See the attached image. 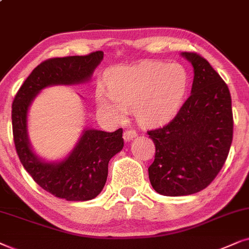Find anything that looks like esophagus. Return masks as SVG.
<instances>
[{
	"label": "esophagus",
	"instance_id": "obj_1",
	"mask_svg": "<svg viewBox=\"0 0 249 249\" xmlns=\"http://www.w3.org/2000/svg\"><path fill=\"white\" fill-rule=\"evenodd\" d=\"M137 132L134 130H126L124 132V134H123V138H124V141H131L133 140V139L137 137Z\"/></svg>",
	"mask_w": 249,
	"mask_h": 249
}]
</instances>
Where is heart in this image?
Instances as JSON below:
<instances>
[{
  "instance_id": "1",
  "label": "heart",
  "mask_w": 249,
  "mask_h": 249,
  "mask_svg": "<svg viewBox=\"0 0 249 249\" xmlns=\"http://www.w3.org/2000/svg\"><path fill=\"white\" fill-rule=\"evenodd\" d=\"M189 82L187 68L178 62L145 60L117 66L107 72L109 89L98 88V106L118 119L134 108L135 117L142 126H161L180 110Z\"/></svg>"
}]
</instances>
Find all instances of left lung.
I'll use <instances>...</instances> for the list:
<instances>
[{
    "label": "left lung",
    "instance_id": "1",
    "mask_svg": "<svg viewBox=\"0 0 249 249\" xmlns=\"http://www.w3.org/2000/svg\"><path fill=\"white\" fill-rule=\"evenodd\" d=\"M181 55L194 67L190 97L173 121L148 132L156 147L149 180L158 194L170 197L208 187L227 160L233 134L228 85L199 54Z\"/></svg>",
    "mask_w": 249,
    "mask_h": 249
}]
</instances>
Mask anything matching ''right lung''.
Listing matches in <instances>:
<instances>
[{
  "instance_id": "add662e5",
  "label": "right lung",
  "mask_w": 249,
  "mask_h": 249,
  "mask_svg": "<svg viewBox=\"0 0 249 249\" xmlns=\"http://www.w3.org/2000/svg\"><path fill=\"white\" fill-rule=\"evenodd\" d=\"M104 52L49 59L38 65L17 92L12 104V131L17 154L34 181L53 196L69 201L93 199L105 187L109 160L124 147L123 130L105 132L85 128L74 149L60 161H45L33 151L28 138L27 115L43 89L75 85L91 79Z\"/></svg>"
}]
</instances>
